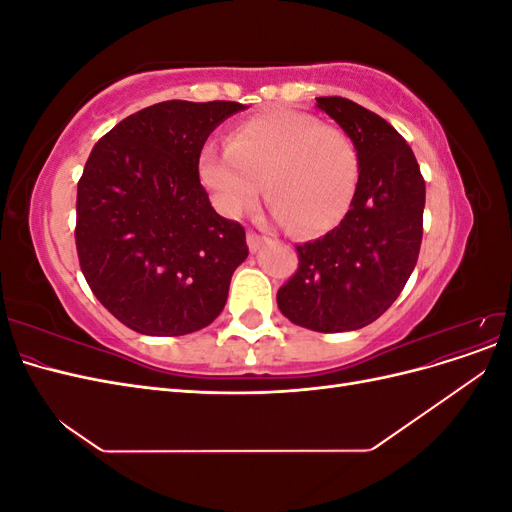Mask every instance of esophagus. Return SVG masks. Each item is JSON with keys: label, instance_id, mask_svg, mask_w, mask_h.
<instances>
[{"label": "esophagus", "instance_id": "obj_1", "mask_svg": "<svg viewBox=\"0 0 512 512\" xmlns=\"http://www.w3.org/2000/svg\"><path fill=\"white\" fill-rule=\"evenodd\" d=\"M262 243H267V237L258 235V232H247V245H250L252 252H258Z\"/></svg>", "mask_w": 512, "mask_h": 512}]
</instances>
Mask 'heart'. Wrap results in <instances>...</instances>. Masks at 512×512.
I'll return each instance as SVG.
<instances>
[{"instance_id": "obj_1", "label": "heart", "mask_w": 512, "mask_h": 512, "mask_svg": "<svg viewBox=\"0 0 512 512\" xmlns=\"http://www.w3.org/2000/svg\"><path fill=\"white\" fill-rule=\"evenodd\" d=\"M198 170L226 218L250 209L265 181L273 218L314 235L346 215L359 162L346 132L314 115L273 111L241 123L224 147L205 145Z\"/></svg>"}]
</instances>
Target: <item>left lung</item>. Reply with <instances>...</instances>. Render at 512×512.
Instances as JSON below:
<instances>
[{
  "label": "left lung",
  "mask_w": 512,
  "mask_h": 512,
  "mask_svg": "<svg viewBox=\"0 0 512 512\" xmlns=\"http://www.w3.org/2000/svg\"><path fill=\"white\" fill-rule=\"evenodd\" d=\"M316 102L352 141L359 181L339 226L297 245L299 269L277 290V307L309 331H356L395 303L416 267L425 181L410 145L389 121L348 98Z\"/></svg>",
  "instance_id": "8db88e82"
}]
</instances>
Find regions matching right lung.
<instances>
[{
  "mask_svg": "<svg viewBox=\"0 0 512 512\" xmlns=\"http://www.w3.org/2000/svg\"><path fill=\"white\" fill-rule=\"evenodd\" d=\"M239 102L168 100L143 108L91 149L76 188V252L96 299L132 331L205 329L247 258L241 224L218 215L198 179L209 134Z\"/></svg>",
  "mask_w": 512,
  "mask_h": 512,
  "instance_id": "right-lung-1",
  "label": "right lung"
}]
</instances>
